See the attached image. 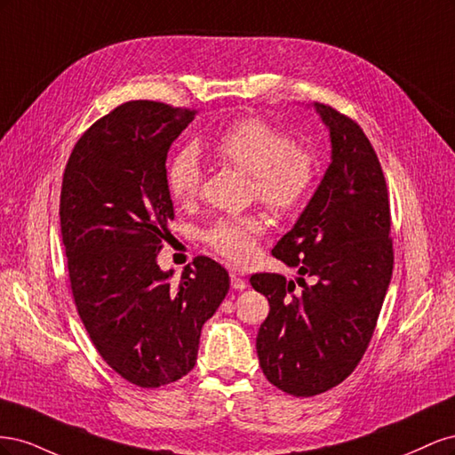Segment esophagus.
<instances>
[{
    "label": "esophagus",
    "mask_w": 455,
    "mask_h": 455,
    "mask_svg": "<svg viewBox=\"0 0 455 455\" xmlns=\"http://www.w3.org/2000/svg\"><path fill=\"white\" fill-rule=\"evenodd\" d=\"M229 277H231V286L235 288V291H244V288H246V281L241 277V271L231 269V271H229Z\"/></svg>",
    "instance_id": "obj_1"
}]
</instances>
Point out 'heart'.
Segmentation results:
<instances>
[{
	"instance_id": "heart-1",
	"label": "heart",
	"mask_w": 455,
	"mask_h": 455,
	"mask_svg": "<svg viewBox=\"0 0 455 455\" xmlns=\"http://www.w3.org/2000/svg\"><path fill=\"white\" fill-rule=\"evenodd\" d=\"M214 151L233 167L252 176L256 197L275 212L294 211L304 203L315 180V161L307 149L258 117L233 123L214 140ZM203 180L197 154L178 149L167 164V188L176 203H189ZM264 222L256 216L220 218L204 231V241L229 259H244L254 251Z\"/></svg>"
}]
</instances>
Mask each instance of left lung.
I'll return each instance as SVG.
<instances>
[{
    "mask_svg": "<svg viewBox=\"0 0 455 455\" xmlns=\"http://www.w3.org/2000/svg\"><path fill=\"white\" fill-rule=\"evenodd\" d=\"M313 108L330 132V164L273 249L296 277H251L269 301L256 338L261 371L294 396L332 389L359 364L393 275L389 197L376 151L353 119Z\"/></svg>",
    "mask_w": 455,
    "mask_h": 455,
    "instance_id": "obj_1",
    "label": "left lung"
}]
</instances>
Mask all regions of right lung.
Returning a JSON list of instances; mask_svg holds the SVG:
<instances>
[{
	"label": "right lung",
	"instance_id": "right-lung-1",
	"mask_svg": "<svg viewBox=\"0 0 455 455\" xmlns=\"http://www.w3.org/2000/svg\"><path fill=\"white\" fill-rule=\"evenodd\" d=\"M196 112L161 102L117 106L77 140L60 191V231L77 313L121 378L154 389L196 366L203 324L229 291L197 256L180 281L157 266L174 218L167 154Z\"/></svg>",
	"mask_w": 455,
	"mask_h": 455
}]
</instances>
